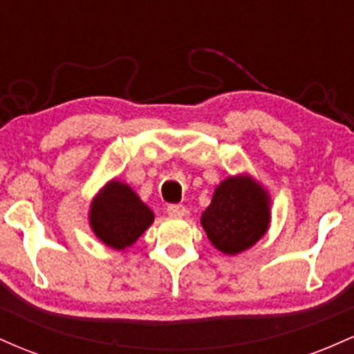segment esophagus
<instances>
[{"mask_svg":"<svg viewBox=\"0 0 354 354\" xmlns=\"http://www.w3.org/2000/svg\"><path fill=\"white\" fill-rule=\"evenodd\" d=\"M166 213L173 218H183L186 214V208L183 205H169Z\"/></svg>","mask_w":354,"mask_h":354,"instance_id":"34e87169","label":"esophagus"}]
</instances>
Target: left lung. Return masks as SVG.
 <instances>
[{"mask_svg": "<svg viewBox=\"0 0 354 354\" xmlns=\"http://www.w3.org/2000/svg\"><path fill=\"white\" fill-rule=\"evenodd\" d=\"M270 223V193L248 173L225 178L201 213V226L211 245L230 256L254 246L268 233Z\"/></svg>", "mask_w": 354, "mask_h": 354, "instance_id": "left-lung-1", "label": "left lung"}]
</instances>
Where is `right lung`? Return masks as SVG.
I'll return each mask as SVG.
<instances>
[{"label": "right lung", "instance_id": "add662e5", "mask_svg": "<svg viewBox=\"0 0 354 354\" xmlns=\"http://www.w3.org/2000/svg\"><path fill=\"white\" fill-rule=\"evenodd\" d=\"M89 228L116 251L133 246L154 221V213L126 183L109 180L89 205Z\"/></svg>", "mask_w": 354, "mask_h": 354}]
</instances>
